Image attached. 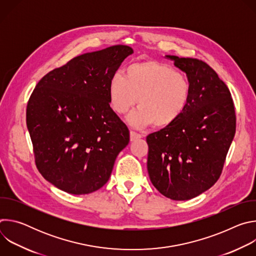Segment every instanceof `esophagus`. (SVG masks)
<instances>
[{"label": "esophagus", "mask_w": 256, "mask_h": 256, "mask_svg": "<svg viewBox=\"0 0 256 256\" xmlns=\"http://www.w3.org/2000/svg\"><path fill=\"white\" fill-rule=\"evenodd\" d=\"M140 138H142L140 134H136V132H132V130L130 132V142L136 140Z\"/></svg>", "instance_id": "esophagus-1"}]
</instances>
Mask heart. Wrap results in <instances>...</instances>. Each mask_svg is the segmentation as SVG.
Returning <instances> with one entry per match:
<instances>
[{"mask_svg":"<svg viewBox=\"0 0 256 256\" xmlns=\"http://www.w3.org/2000/svg\"><path fill=\"white\" fill-rule=\"evenodd\" d=\"M108 96L112 108L126 114L138 102V108L128 118L134 128L155 124L167 128L186 112L190 97V84L186 75L171 66L144 60L126 68L124 77L116 74L109 80Z\"/></svg>","mask_w":256,"mask_h":256,"instance_id":"b5f03b06","label":"heart"}]
</instances>
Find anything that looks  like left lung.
I'll list each match as a JSON object with an SVG mask.
<instances>
[{"instance_id":"obj_1","label":"left lung","mask_w":256,"mask_h":256,"mask_svg":"<svg viewBox=\"0 0 256 256\" xmlns=\"http://www.w3.org/2000/svg\"><path fill=\"white\" fill-rule=\"evenodd\" d=\"M190 84L186 112L173 124L150 134L147 168L153 186L173 200H188L220 177L236 130L231 93L204 62L166 56Z\"/></svg>"}]
</instances>
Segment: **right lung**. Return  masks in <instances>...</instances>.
I'll return each instance as SVG.
<instances>
[{
	"mask_svg": "<svg viewBox=\"0 0 256 256\" xmlns=\"http://www.w3.org/2000/svg\"><path fill=\"white\" fill-rule=\"evenodd\" d=\"M126 46L81 54L46 74L26 110L35 163L46 180L72 194L101 188L130 132L109 105L108 83L126 58Z\"/></svg>",
	"mask_w": 256,
	"mask_h": 256,
	"instance_id": "right-lung-1",
	"label": "right lung"
}]
</instances>
